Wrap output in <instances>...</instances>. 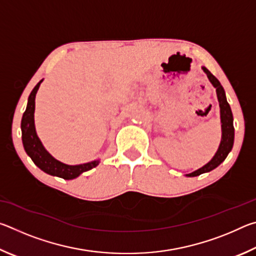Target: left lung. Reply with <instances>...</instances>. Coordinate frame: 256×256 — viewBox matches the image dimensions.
<instances>
[{
  "mask_svg": "<svg viewBox=\"0 0 256 256\" xmlns=\"http://www.w3.org/2000/svg\"><path fill=\"white\" fill-rule=\"evenodd\" d=\"M202 70L206 74L208 79H209V81L211 82V84L216 88V98H218L219 107H220V120H222V141H220L219 148H218V150H216V154L212 157L210 162L206 164L204 166H202L201 168H198V170L190 172V174H186V176L188 177H196V176H198L201 174H204V172H209L211 170H214V168L218 167L219 164L227 158L228 154L232 151V146H234V136H235L232 112L230 110V106H229V104L227 102L226 94H224L222 86L214 76L211 74V72L208 70L206 68L202 66Z\"/></svg>",
  "mask_w": 256,
  "mask_h": 256,
  "instance_id": "left-lung-1",
  "label": "left lung"
}]
</instances>
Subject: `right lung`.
Segmentation results:
<instances>
[{
    "label": "right lung",
    "instance_id": "obj_1",
    "mask_svg": "<svg viewBox=\"0 0 256 256\" xmlns=\"http://www.w3.org/2000/svg\"><path fill=\"white\" fill-rule=\"evenodd\" d=\"M42 82L40 80L30 92L27 108L21 120V132H22V144L26 152L34 164L42 172L52 176H58L64 180H73L80 176L82 172L90 170L98 166L100 159L92 160L90 162L80 164H68L55 159L42 146L40 138H38L36 128H34V98Z\"/></svg>",
    "mask_w": 256,
    "mask_h": 256
}]
</instances>
